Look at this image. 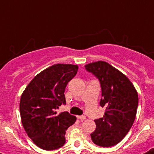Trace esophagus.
<instances>
[{
    "label": "esophagus",
    "instance_id": "1",
    "mask_svg": "<svg viewBox=\"0 0 154 154\" xmlns=\"http://www.w3.org/2000/svg\"><path fill=\"white\" fill-rule=\"evenodd\" d=\"M77 118L79 119L80 120H81V121H83V120H85L86 117H85V116H84V115H82V116H77Z\"/></svg>",
    "mask_w": 154,
    "mask_h": 154
}]
</instances>
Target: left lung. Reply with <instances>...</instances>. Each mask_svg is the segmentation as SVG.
Masks as SVG:
<instances>
[{
	"mask_svg": "<svg viewBox=\"0 0 154 154\" xmlns=\"http://www.w3.org/2000/svg\"><path fill=\"white\" fill-rule=\"evenodd\" d=\"M87 70L99 79L102 90L100 105L105 107L103 117L95 120L91 134L96 145L109 147L118 143L131 130L138 106L137 91L128 77L105 61L85 65Z\"/></svg>",
	"mask_w": 154,
	"mask_h": 154,
	"instance_id": "8db88e82",
	"label": "left lung"
}]
</instances>
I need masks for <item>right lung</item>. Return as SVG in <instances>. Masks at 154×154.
<instances>
[{
	"mask_svg": "<svg viewBox=\"0 0 154 154\" xmlns=\"http://www.w3.org/2000/svg\"><path fill=\"white\" fill-rule=\"evenodd\" d=\"M78 66L57 63L36 75L23 91L20 100L22 125L27 136L40 148L53 150L65 143V134L77 117L67 112L57 114L66 103L64 91Z\"/></svg>",
	"mask_w": 154,
	"mask_h": 154,
	"instance_id": "right-lung-1",
	"label": "right lung"
}]
</instances>
